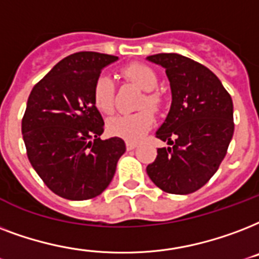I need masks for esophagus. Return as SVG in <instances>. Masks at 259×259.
<instances>
[{
	"label": "esophagus",
	"instance_id": "1",
	"mask_svg": "<svg viewBox=\"0 0 259 259\" xmlns=\"http://www.w3.org/2000/svg\"><path fill=\"white\" fill-rule=\"evenodd\" d=\"M125 146H127L128 151H131V150L136 148V146H138V144L134 143V142H127V143H125Z\"/></svg>",
	"mask_w": 259,
	"mask_h": 259
}]
</instances>
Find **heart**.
Segmentation results:
<instances>
[{
    "instance_id": "1",
    "label": "heart",
    "mask_w": 259,
    "mask_h": 259,
    "mask_svg": "<svg viewBox=\"0 0 259 259\" xmlns=\"http://www.w3.org/2000/svg\"><path fill=\"white\" fill-rule=\"evenodd\" d=\"M123 74L131 79L140 89L147 92L146 98L142 102V107L148 105L152 109H157L161 105L159 94L151 90L157 89L158 75L154 70L143 63H134L123 70ZM94 105L104 113H112L115 109V88L113 81L107 74H100L93 86ZM154 124V115L150 111H142L132 115H119L108 120V131L116 138L138 142L151 130Z\"/></svg>"
}]
</instances>
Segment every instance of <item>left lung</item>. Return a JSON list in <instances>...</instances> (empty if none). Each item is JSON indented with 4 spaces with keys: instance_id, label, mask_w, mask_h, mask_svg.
Wrapping results in <instances>:
<instances>
[{
    "instance_id": "8db88e82",
    "label": "left lung",
    "mask_w": 259,
    "mask_h": 259,
    "mask_svg": "<svg viewBox=\"0 0 259 259\" xmlns=\"http://www.w3.org/2000/svg\"><path fill=\"white\" fill-rule=\"evenodd\" d=\"M166 70L171 89L167 117L155 132L158 148L148 177L163 192L189 194L218 171L234 135L231 96L211 70L180 54L150 55Z\"/></svg>"
}]
</instances>
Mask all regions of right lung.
<instances>
[{"label": "right lung", "instance_id": "obj_1", "mask_svg": "<svg viewBox=\"0 0 259 259\" xmlns=\"http://www.w3.org/2000/svg\"><path fill=\"white\" fill-rule=\"evenodd\" d=\"M117 59L92 51L71 54L28 97L21 121L28 159L44 184L67 200L101 194L125 152L123 139H100L104 120L93 101L96 78Z\"/></svg>", "mask_w": 259, "mask_h": 259}]
</instances>
